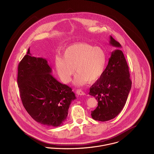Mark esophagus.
I'll return each mask as SVG.
<instances>
[{
    "label": "esophagus",
    "mask_w": 154,
    "mask_h": 154,
    "mask_svg": "<svg viewBox=\"0 0 154 154\" xmlns=\"http://www.w3.org/2000/svg\"><path fill=\"white\" fill-rule=\"evenodd\" d=\"M76 94L79 95H85V93L84 91H82L81 89H78L76 91Z\"/></svg>",
    "instance_id": "esophagus-1"
}]
</instances>
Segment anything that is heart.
<instances>
[{"mask_svg":"<svg viewBox=\"0 0 154 154\" xmlns=\"http://www.w3.org/2000/svg\"><path fill=\"white\" fill-rule=\"evenodd\" d=\"M63 56L55 58L56 71L61 80L68 83L76 69L78 73L74 83L78 86L98 80L104 73L107 63L106 53L102 48L84 43L67 47Z\"/></svg>","mask_w":154,"mask_h":154,"instance_id":"1","label":"heart"}]
</instances>
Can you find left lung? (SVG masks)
Masks as SVG:
<instances>
[{
	"mask_svg": "<svg viewBox=\"0 0 154 154\" xmlns=\"http://www.w3.org/2000/svg\"><path fill=\"white\" fill-rule=\"evenodd\" d=\"M110 44L117 49L111 52L104 73L90 88L89 94L98 101L92 118L106 122L115 118L123 109L132 87L129 66L120 50L122 45L111 35Z\"/></svg>",
	"mask_w": 154,
	"mask_h": 154,
	"instance_id": "1",
	"label": "left lung"
}]
</instances>
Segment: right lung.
<instances>
[{"label":"right lung","instance_id":"add662e5","mask_svg":"<svg viewBox=\"0 0 154 154\" xmlns=\"http://www.w3.org/2000/svg\"><path fill=\"white\" fill-rule=\"evenodd\" d=\"M52 69L43 57L31 56L29 48L18 65L17 82L22 104L37 122L58 127L66 120L68 110L75 100L72 88L51 75Z\"/></svg>","mask_w":154,"mask_h":154}]
</instances>
